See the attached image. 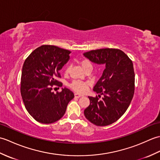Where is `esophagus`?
<instances>
[{"label": "esophagus", "instance_id": "1", "mask_svg": "<svg viewBox=\"0 0 160 160\" xmlns=\"http://www.w3.org/2000/svg\"><path fill=\"white\" fill-rule=\"evenodd\" d=\"M74 96H75V98H80L81 96H82V95H80V94H79V93H75Z\"/></svg>", "mask_w": 160, "mask_h": 160}]
</instances>
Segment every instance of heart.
Returning <instances> with one entry per match:
<instances>
[{"instance_id": "b5f03b06", "label": "heart", "mask_w": 160, "mask_h": 160, "mask_svg": "<svg viewBox=\"0 0 160 160\" xmlns=\"http://www.w3.org/2000/svg\"><path fill=\"white\" fill-rule=\"evenodd\" d=\"M81 65H82L83 69L85 70L87 68L89 67H92L91 62L88 60H83L81 61ZM70 71L69 66H67L65 69V73L68 74ZM90 85V83L88 82H81V81L75 80L73 81L71 84H70V87L71 89L76 91L78 93H84L85 92L86 90L87 89V87Z\"/></svg>"}]
</instances>
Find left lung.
<instances>
[{
  "label": "left lung",
  "instance_id": "1",
  "mask_svg": "<svg viewBox=\"0 0 160 160\" xmlns=\"http://www.w3.org/2000/svg\"><path fill=\"white\" fill-rule=\"evenodd\" d=\"M84 57L98 64H104L102 75L93 91L102 96H89L90 104L84 116L99 127L113 124L120 118L130 104L135 90V73L131 60L122 51L100 49L84 53Z\"/></svg>",
  "mask_w": 160,
  "mask_h": 160
}]
</instances>
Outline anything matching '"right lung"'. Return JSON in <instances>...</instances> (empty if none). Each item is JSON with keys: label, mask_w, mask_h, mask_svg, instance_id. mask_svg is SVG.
<instances>
[{"label": "right lung", "mask_w": 160, "mask_h": 160, "mask_svg": "<svg viewBox=\"0 0 160 160\" xmlns=\"http://www.w3.org/2000/svg\"><path fill=\"white\" fill-rule=\"evenodd\" d=\"M71 52L53 45L36 49L23 64L20 93L28 113L42 124L53 123L65 113L74 98L69 89L52 92L53 85L62 87L60 71L69 60Z\"/></svg>", "instance_id": "add662e5"}]
</instances>
